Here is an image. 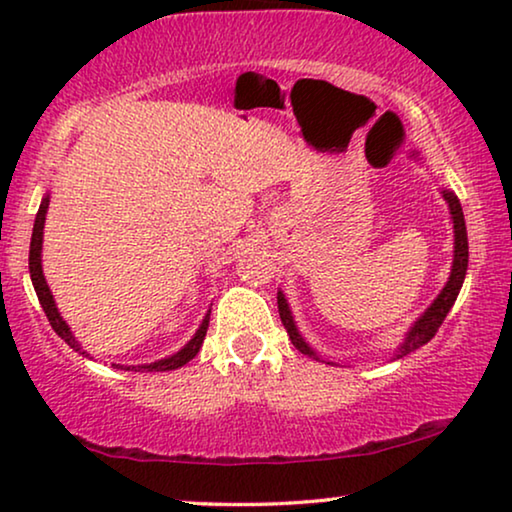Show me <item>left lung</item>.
<instances>
[{
	"label": "left lung",
	"mask_w": 512,
	"mask_h": 512,
	"mask_svg": "<svg viewBox=\"0 0 512 512\" xmlns=\"http://www.w3.org/2000/svg\"><path fill=\"white\" fill-rule=\"evenodd\" d=\"M445 200L450 202V214H452V221H454V263H452L450 282L445 284L443 293H440V296L433 300V305L429 307V310L424 312V317L419 319L415 326H412L408 338H405L401 349H398V359H401V356H405V354L415 352V349H419L422 345H426V342H429L433 335L438 333L440 324H443L447 312L452 310L454 300H457V296H459L461 284H464L466 268H468V237H466L464 212H461V205H459L457 195H454V193L445 191ZM277 307H279V317H282V324L286 328V333H289L293 347H296L298 352L314 356L312 349L305 345L303 338H300L296 324H293V317L289 312V305H286V300L282 296V291L277 293Z\"/></svg>",
	"instance_id": "8db88e82"
}]
</instances>
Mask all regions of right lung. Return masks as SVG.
Instances as JSON below:
<instances>
[{"instance_id": "1", "label": "right lung", "mask_w": 512, "mask_h": 512, "mask_svg": "<svg viewBox=\"0 0 512 512\" xmlns=\"http://www.w3.org/2000/svg\"><path fill=\"white\" fill-rule=\"evenodd\" d=\"M46 209H48V198L41 200V207H39V212H37V219H34L32 242H30V277H32L34 291H37V296H39V303H41V307H44L48 321H51L53 331L58 333L60 338L67 342L69 347L76 349V352H81V345L74 340L72 331H69L65 321H62L58 307H55V303H53L51 289H48V284H46V279H44V272H41V237H44ZM207 326H209V314H207L205 319H202V326L198 328V333H195V338H193L191 342H188V345H186L184 349H181V352L170 356V359L149 363V366H139V368L151 370V373H153V370H174V368H181V366H184V363L191 361L193 356L200 352L202 340H205V335H207ZM83 354H86V352H83ZM132 368L137 370V366H132Z\"/></svg>"}]
</instances>
